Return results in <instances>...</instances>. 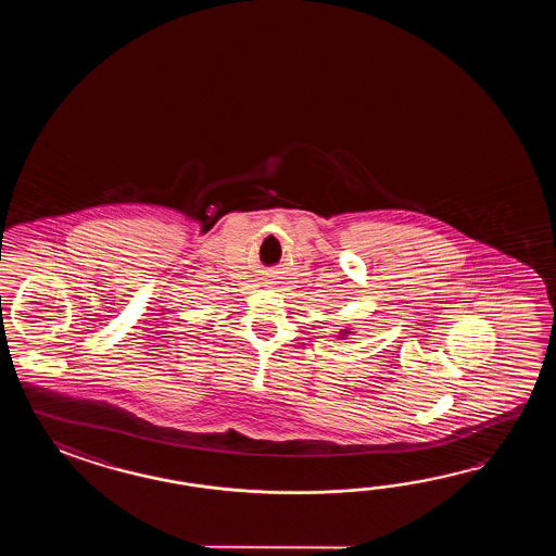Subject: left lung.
Listing matches in <instances>:
<instances>
[{
	"instance_id": "1",
	"label": "left lung",
	"mask_w": 556,
	"mask_h": 556,
	"mask_svg": "<svg viewBox=\"0 0 556 556\" xmlns=\"http://www.w3.org/2000/svg\"><path fill=\"white\" fill-rule=\"evenodd\" d=\"M352 333H354V331L340 330L338 331V340H345V336H352Z\"/></svg>"
}]
</instances>
